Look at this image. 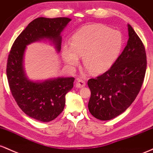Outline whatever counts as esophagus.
I'll list each match as a JSON object with an SVG mask.
<instances>
[{
  "instance_id": "esophagus-1",
  "label": "esophagus",
  "mask_w": 153,
  "mask_h": 153,
  "mask_svg": "<svg viewBox=\"0 0 153 153\" xmlns=\"http://www.w3.org/2000/svg\"><path fill=\"white\" fill-rule=\"evenodd\" d=\"M85 85H86V83L83 81V80L79 79H78L76 80V87H77V88H82V87H85Z\"/></svg>"
}]
</instances>
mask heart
Listing matches in <instances>:
<instances>
[{"instance_id": "1", "label": "heart", "mask_w": 153, "mask_h": 153, "mask_svg": "<svg viewBox=\"0 0 153 153\" xmlns=\"http://www.w3.org/2000/svg\"><path fill=\"white\" fill-rule=\"evenodd\" d=\"M123 45V35L103 25L83 27L74 35L71 46H65L63 57L71 69L79 63L82 56L84 65L92 74L105 71L117 59Z\"/></svg>"}]
</instances>
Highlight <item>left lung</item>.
Instances as JSON below:
<instances>
[{"instance_id": "obj_1", "label": "left lung", "mask_w": 153, "mask_h": 153, "mask_svg": "<svg viewBox=\"0 0 153 153\" xmlns=\"http://www.w3.org/2000/svg\"><path fill=\"white\" fill-rule=\"evenodd\" d=\"M128 32L127 45L113 66L87 82L91 91L89 111L101 121L113 119L124 112L144 82L147 67L145 46L130 25Z\"/></svg>"}]
</instances>
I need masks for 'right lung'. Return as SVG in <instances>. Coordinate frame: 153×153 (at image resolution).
Instances as JSON below:
<instances>
[{
    "instance_id": "right-lung-1",
    "label": "right lung",
    "mask_w": 153,
    "mask_h": 153,
    "mask_svg": "<svg viewBox=\"0 0 153 153\" xmlns=\"http://www.w3.org/2000/svg\"><path fill=\"white\" fill-rule=\"evenodd\" d=\"M71 20L67 17L35 19L18 36L8 55L6 74L12 95L25 114L42 122L53 121L61 114L66 93L73 88L74 78L30 80L24 68L25 50L32 42L48 39L59 53L62 41L61 34Z\"/></svg>"
}]
</instances>
